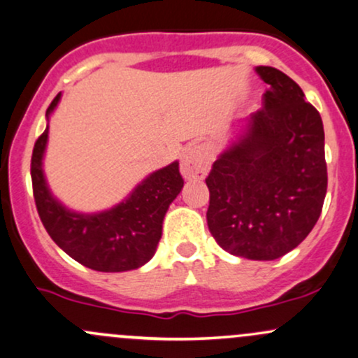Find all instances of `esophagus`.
<instances>
[{
    "mask_svg": "<svg viewBox=\"0 0 358 358\" xmlns=\"http://www.w3.org/2000/svg\"><path fill=\"white\" fill-rule=\"evenodd\" d=\"M210 168V156L203 146H190L185 150L180 170L185 180H203Z\"/></svg>",
    "mask_w": 358,
    "mask_h": 358,
    "instance_id": "1",
    "label": "esophagus"
}]
</instances>
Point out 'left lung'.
Instances as JSON below:
<instances>
[{
	"instance_id": "obj_1",
	"label": "left lung",
	"mask_w": 358,
	"mask_h": 358,
	"mask_svg": "<svg viewBox=\"0 0 358 358\" xmlns=\"http://www.w3.org/2000/svg\"><path fill=\"white\" fill-rule=\"evenodd\" d=\"M256 73L269 85L264 108L250 114L205 180L207 224L232 256L273 261L301 244L322 213L324 131L296 82L266 65Z\"/></svg>"
}]
</instances>
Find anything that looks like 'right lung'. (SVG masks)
<instances>
[{"mask_svg": "<svg viewBox=\"0 0 358 358\" xmlns=\"http://www.w3.org/2000/svg\"><path fill=\"white\" fill-rule=\"evenodd\" d=\"M60 97L62 92L48 106L47 127L31 155V183L40 219L53 242L85 268L101 273L141 268L155 256L168 207L183 188L178 162L148 175L108 210L84 213L65 207L53 196L43 171L48 121Z\"/></svg>", "mask_w": 358, "mask_h": 358, "instance_id": "add662e5", "label": "right lung"}]
</instances>
